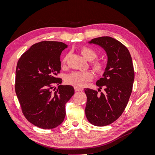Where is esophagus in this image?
<instances>
[{
    "mask_svg": "<svg viewBox=\"0 0 155 155\" xmlns=\"http://www.w3.org/2000/svg\"><path fill=\"white\" fill-rule=\"evenodd\" d=\"M74 89H75V91H76V92H78V91H83V88H77V87H75Z\"/></svg>",
    "mask_w": 155,
    "mask_h": 155,
    "instance_id": "34e87169",
    "label": "esophagus"
}]
</instances>
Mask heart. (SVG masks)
Listing matches in <instances>:
<instances>
[{
    "label": "heart",
    "mask_w": 155,
    "mask_h": 155,
    "mask_svg": "<svg viewBox=\"0 0 155 155\" xmlns=\"http://www.w3.org/2000/svg\"><path fill=\"white\" fill-rule=\"evenodd\" d=\"M81 52L83 57L88 61H92L96 58L97 53L96 51L88 46H83L81 49ZM68 58L67 55L62 60V64H64ZM93 70L96 72L100 73L104 71V64L99 61H95L92 64ZM92 74L89 71H76L68 74L65 78V81L68 85L77 88H82L87 82L91 81L92 79Z\"/></svg>",
    "instance_id": "heart-1"
}]
</instances>
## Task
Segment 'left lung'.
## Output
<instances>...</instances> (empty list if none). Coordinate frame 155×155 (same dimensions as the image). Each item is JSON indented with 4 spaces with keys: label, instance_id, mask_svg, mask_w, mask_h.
Instances as JSON below:
<instances>
[{
    "label": "left lung",
    "instance_id": "obj_1",
    "mask_svg": "<svg viewBox=\"0 0 155 155\" xmlns=\"http://www.w3.org/2000/svg\"><path fill=\"white\" fill-rule=\"evenodd\" d=\"M88 43L104 48L108 59L103 77L96 81L98 91L103 86L105 92L84 89L87 97L85 114L92 125L105 126L118 119L128 104L134 79L133 64L129 50L112 37H97Z\"/></svg>",
    "mask_w": 155,
    "mask_h": 155
}]
</instances>
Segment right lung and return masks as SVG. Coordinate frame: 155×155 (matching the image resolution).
Returning <instances> with one entry per match:
<instances>
[{
	"mask_svg": "<svg viewBox=\"0 0 155 155\" xmlns=\"http://www.w3.org/2000/svg\"><path fill=\"white\" fill-rule=\"evenodd\" d=\"M68 46L61 42L41 41L33 45L18 59L15 92L22 113L31 124L50 129L63 121L65 104L74 94L70 85H59L60 55ZM54 88L55 92L52 91Z\"/></svg>",
	"mask_w": 155,
	"mask_h": 155,
	"instance_id": "obj_1",
	"label": "right lung"
}]
</instances>
